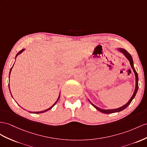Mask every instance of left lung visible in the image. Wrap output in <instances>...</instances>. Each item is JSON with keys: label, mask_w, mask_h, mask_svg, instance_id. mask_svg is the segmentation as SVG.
<instances>
[{"label": "left lung", "mask_w": 147, "mask_h": 147, "mask_svg": "<svg viewBox=\"0 0 147 147\" xmlns=\"http://www.w3.org/2000/svg\"><path fill=\"white\" fill-rule=\"evenodd\" d=\"M118 50L120 51V52H122V53H123V55L125 56V57L129 59V61L130 62V66L131 67V68L133 69V71L135 73V81H136V82H135V91H134V92L132 96H131V98L130 99V100H129V102H128L126 104L124 105V106L120 107L119 108H117V109H108V110H105V109H100L99 107H97V106H94L92 103H91V104L92 105V106L94 107L97 110L99 111L100 112H102V113H104V114H112V113H114V112H120L122 111L123 110L125 109L126 107H127V106H129V105L131 103V100H133V99L135 97V95H136V94L137 92V91H138V74L136 72V71H135L134 67V62H133V59H132V58H131V56L130 55V53H129L125 50H124V49L123 48H119Z\"/></svg>", "instance_id": "8db88e82"}]
</instances>
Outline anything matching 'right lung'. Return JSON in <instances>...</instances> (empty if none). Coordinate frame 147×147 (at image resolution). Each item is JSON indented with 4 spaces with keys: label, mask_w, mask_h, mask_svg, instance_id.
I'll use <instances>...</instances> for the list:
<instances>
[{
    "label": "right lung",
    "mask_w": 147,
    "mask_h": 147,
    "mask_svg": "<svg viewBox=\"0 0 147 147\" xmlns=\"http://www.w3.org/2000/svg\"><path fill=\"white\" fill-rule=\"evenodd\" d=\"M24 50H22L21 51H20L19 52H18V53L17 54V55H16V58L17 57V56L18 55H19V54H20L22 52V51H23ZM13 67V66H12ZM12 67H11V69H10V73H9V76H10V72H11V71H12ZM9 88H10V87H9ZM11 95H12V94H11ZM59 97H58V99H57V100H56V102L53 104V106L51 107H50V108H49V109H46V110H45V111H40V112H33L32 113H33V114H40V113H43V112H47V111H49V110H50V109H51L54 106H55V105L56 104V102H57V101L58 100V99H59Z\"/></svg>",
    "instance_id": "1"
}]
</instances>
